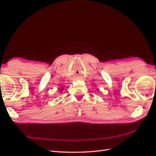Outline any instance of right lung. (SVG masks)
Segmentation results:
<instances>
[{
  "label": "right lung",
  "instance_id": "1",
  "mask_svg": "<svg viewBox=\"0 0 156 156\" xmlns=\"http://www.w3.org/2000/svg\"><path fill=\"white\" fill-rule=\"evenodd\" d=\"M62 89H61V91H62Z\"/></svg>",
  "mask_w": 156,
  "mask_h": 156
}]
</instances>
